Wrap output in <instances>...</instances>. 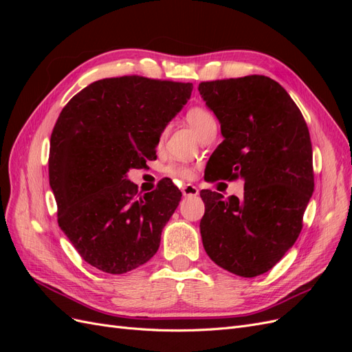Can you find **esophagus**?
<instances>
[{"instance_id":"esophagus-1","label":"esophagus","mask_w":352,"mask_h":352,"mask_svg":"<svg viewBox=\"0 0 352 352\" xmlns=\"http://www.w3.org/2000/svg\"><path fill=\"white\" fill-rule=\"evenodd\" d=\"M182 194H184V197H197L199 194V190L194 185H184L182 186Z\"/></svg>"}]
</instances>
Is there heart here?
Returning a JSON list of instances; mask_svg holds the SVG:
<instances>
[{
    "label": "heart",
    "instance_id": "obj_1",
    "mask_svg": "<svg viewBox=\"0 0 352 352\" xmlns=\"http://www.w3.org/2000/svg\"><path fill=\"white\" fill-rule=\"evenodd\" d=\"M186 120L190 126H192V129L197 132L198 136L202 132H204L207 127H210L211 124H216L214 116H212V113L208 109L202 107V105H194V107H190L186 111ZM167 132H168V127L166 126L164 129L162 131V133H160V141L164 140V136L167 135ZM164 173L170 177L179 179V180H190L195 175L192 167L188 166V164H182V163L168 164L164 168Z\"/></svg>",
    "mask_w": 352,
    "mask_h": 352
}]
</instances>
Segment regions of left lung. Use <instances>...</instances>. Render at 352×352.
Here are the masks:
<instances>
[{
    "mask_svg": "<svg viewBox=\"0 0 352 352\" xmlns=\"http://www.w3.org/2000/svg\"><path fill=\"white\" fill-rule=\"evenodd\" d=\"M225 140L210 157V182L243 179V197L201 190L199 230L208 257L255 278L295 243L314 190L313 148L304 117L280 85L261 74L201 82Z\"/></svg>",
    "mask_w": 352,
    "mask_h": 352,
    "instance_id": "1",
    "label": "left lung"
}]
</instances>
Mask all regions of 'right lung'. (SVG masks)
Wrapping results in <instances>:
<instances>
[{
    "label": "right lung",
    "instance_id": "1",
    "mask_svg": "<svg viewBox=\"0 0 352 352\" xmlns=\"http://www.w3.org/2000/svg\"><path fill=\"white\" fill-rule=\"evenodd\" d=\"M192 88L142 76L109 78L88 85L61 110L48 158L57 221L95 269L122 274L157 252L182 192L166 177L140 197L126 173L157 158L160 133Z\"/></svg>",
    "mask_w": 352,
    "mask_h": 352
}]
</instances>
